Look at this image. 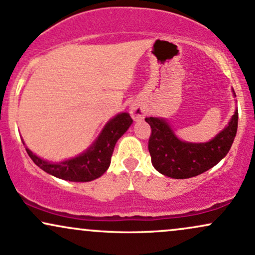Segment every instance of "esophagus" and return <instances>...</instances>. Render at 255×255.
<instances>
[{
  "mask_svg": "<svg viewBox=\"0 0 255 255\" xmlns=\"http://www.w3.org/2000/svg\"><path fill=\"white\" fill-rule=\"evenodd\" d=\"M129 113H130V116L133 118L134 121H140V120H142L146 114L144 107L139 103L131 104L129 108Z\"/></svg>",
  "mask_w": 255,
  "mask_h": 255,
  "instance_id": "34e87169",
  "label": "esophagus"
}]
</instances>
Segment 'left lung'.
Masks as SVG:
<instances>
[{"mask_svg": "<svg viewBox=\"0 0 255 255\" xmlns=\"http://www.w3.org/2000/svg\"><path fill=\"white\" fill-rule=\"evenodd\" d=\"M234 97H236L233 90ZM238 109L223 130L207 142L182 141L165 119L146 118L151 135L148 151L157 171L171 178L198 176L218 164L229 152L238 131Z\"/></svg>", "mask_w": 255, "mask_h": 255, "instance_id": "obj_1", "label": "left lung"}]
</instances>
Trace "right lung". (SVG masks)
<instances>
[{
	"label": "right lung",
	"mask_w": 255,
	"mask_h": 255,
	"mask_svg": "<svg viewBox=\"0 0 255 255\" xmlns=\"http://www.w3.org/2000/svg\"><path fill=\"white\" fill-rule=\"evenodd\" d=\"M131 124L133 120L129 114H118L105 125L96 141L86 151L63 162H48L36 156L27 147L26 151L34 164L52 176L72 182H89L101 177L108 170L116 142L127 131Z\"/></svg>",
	"instance_id": "obj_1"
}]
</instances>
